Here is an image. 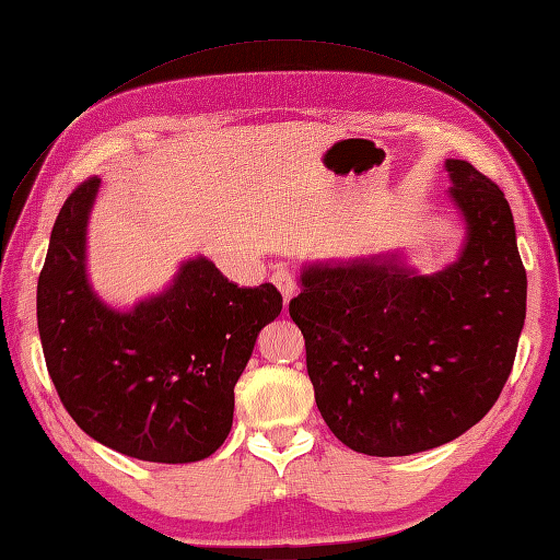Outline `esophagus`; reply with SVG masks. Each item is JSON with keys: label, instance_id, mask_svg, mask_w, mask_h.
Returning a JSON list of instances; mask_svg holds the SVG:
<instances>
[{"label": "esophagus", "instance_id": "1", "mask_svg": "<svg viewBox=\"0 0 560 560\" xmlns=\"http://www.w3.org/2000/svg\"><path fill=\"white\" fill-rule=\"evenodd\" d=\"M272 284H276V288L280 290L282 302H284V306H288L290 299L296 294V278H294V272L288 270V268H278L276 272H272Z\"/></svg>", "mask_w": 560, "mask_h": 560}]
</instances>
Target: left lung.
<instances>
[{"label":"left lung","instance_id":"left-lung-1","mask_svg":"<svg viewBox=\"0 0 560 560\" xmlns=\"http://www.w3.org/2000/svg\"><path fill=\"white\" fill-rule=\"evenodd\" d=\"M466 242L420 272L399 252L304 264L290 316L327 428L368 456L442 446L480 422L506 385L525 323L527 276L501 189L446 159Z\"/></svg>","mask_w":560,"mask_h":560}]
</instances>
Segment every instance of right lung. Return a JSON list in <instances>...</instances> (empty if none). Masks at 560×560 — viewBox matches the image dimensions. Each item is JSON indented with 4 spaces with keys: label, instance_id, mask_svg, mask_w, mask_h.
<instances>
[{
    "label": "right lung",
    "instance_id": "obj_1",
    "mask_svg": "<svg viewBox=\"0 0 560 560\" xmlns=\"http://www.w3.org/2000/svg\"><path fill=\"white\" fill-rule=\"evenodd\" d=\"M94 175L54 223L37 280V327L61 404L92 440L140 460L195 463L233 428L235 385L258 332L282 311L270 282L237 288L207 256L166 290L114 308L88 278Z\"/></svg>",
    "mask_w": 560,
    "mask_h": 560
}]
</instances>
